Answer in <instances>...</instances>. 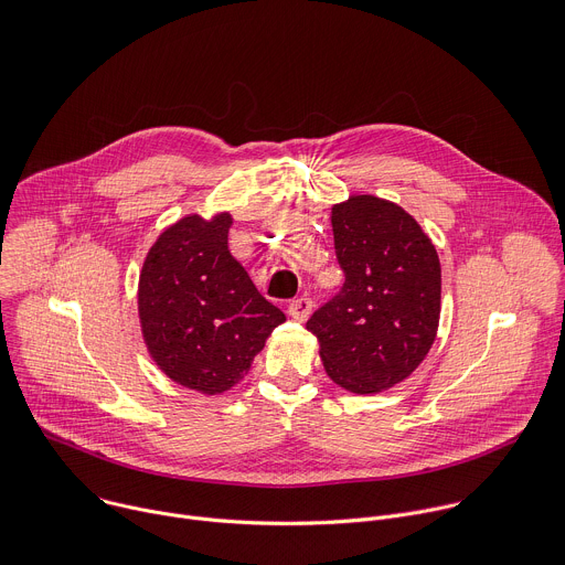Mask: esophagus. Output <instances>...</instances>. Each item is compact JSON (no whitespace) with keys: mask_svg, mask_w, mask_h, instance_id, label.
<instances>
[{"mask_svg":"<svg viewBox=\"0 0 565 565\" xmlns=\"http://www.w3.org/2000/svg\"><path fill=\"white\" fill-rule=\"evenodd\" d=\"M311 309H313V302L309 298H298L289 302V316L298 322H305L311 316Z\"/></svg>","mask_w":565,"mask_h":565,"instance_id":"obj_1","label":"esophagus"}]
</instances>
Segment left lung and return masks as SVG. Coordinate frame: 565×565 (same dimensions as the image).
Listing matches in <instances>:
<instances>
[{
    "instance_id": "8db88e82",
    "label": "left lung",
    "mask_w": 565,
    "mask_h": 565,
    "mask_svg": "<svg viewBox=\"0 0 565 565\" xmlns=\"http://www.w3.org/2000/svg\"><path fill=\"white\" fill-rule=\"evenodd\" d=\"M345 285L307 322L327 376L379 394L414 374L440 320V263L420 224L396 202L354 193L331 206Z\"/></svg>"
}]
</instances>
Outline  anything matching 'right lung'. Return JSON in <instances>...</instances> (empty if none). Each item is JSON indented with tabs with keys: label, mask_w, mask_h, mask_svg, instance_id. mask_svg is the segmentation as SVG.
I'll list each match as a JSON object with an SVG mask.
<instances>
[{
	"label": "right lung",
	"mask_w": 565,
	"mask_h": 565,
	"mask_svg": "<svg viewBox=\"0 0 565 565\" xmlns=\"http://www.w3.org/2000/svg\"><path fill=\"white\" fill-rule=\"evenodd\" d=\"M234 217L186 213L156 238L138 280V316L149 356L173 383L222 394L249 374L285 313L230 252Z\"/></svg>",
	"instance_id": "right-lung-1"
}]
</instances>
